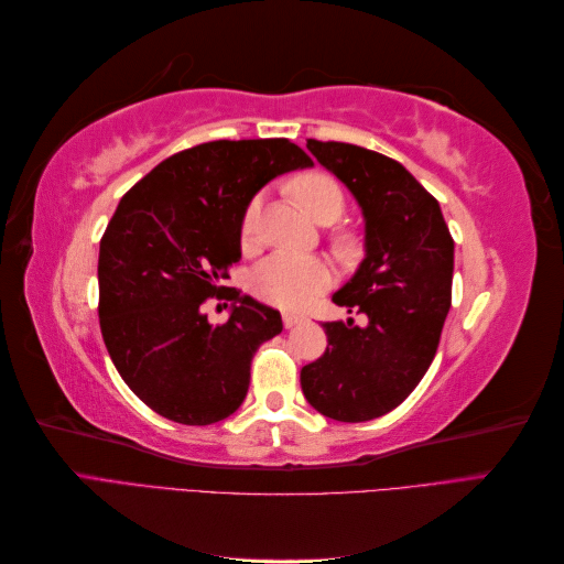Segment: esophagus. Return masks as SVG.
<instances>
[{"label": "esophagus", "mask_w": 564, "mask_h": 564, "mask_svg": "<svg viewBox=\"0 0 564 564\" xmlns=\"http://www.w3.org/2000/svg\"><path fill=\"white\" fill-rule=\"evenodd\" d=\"M282 322H284L286 329H292V327H296V324L305 322V317L299 315V313H282Z\"/></svg>", "instance_id": "obj_1"}]
</instances>
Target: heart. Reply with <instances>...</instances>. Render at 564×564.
Listing matches in <instances>:
<instances>
[{"label":"heart","mask_w":564,"mask_h":564,"mask_svg":"<svg viewBox=\"0 0 564 564\" xmlns=\"http://www.w3.org/2000/svg\"><path fill=\"white\" fill-rule=\"evenodd\" d=\"M289 193L301 204V209L313 220L338 218L344 212V193L340 185L319 172L296 176L289 183ZM261 199L256 197L242 218V240L249 245L259 220ZM332 284V268L315 256H292L275 253L251 270L249 286L251 292L265 303L280 305V308L296 311L308 305L317 294Z\"/></svg>","instance_id":"obj_1"}]
</instances>
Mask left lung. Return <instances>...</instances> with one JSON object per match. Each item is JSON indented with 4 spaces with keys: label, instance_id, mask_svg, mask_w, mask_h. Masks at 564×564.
<instances>
[{
    "label": "left lung",
    "instance_id": "left-lung-1",
    "mask_svg": "<svg viewBox=\"0 0 564 564\" xmlns=\"http://www.w3.org/2000/svg\"><path fill=\"white\" fill-rule=\"evenodd\" d=\"M313 158L348 187L365 220V259L332 301L352 317L324 322L329 346L301 369L322 416L344 423L388 414L429 371L452 305L454 240L437 199L381 152L308 141Z\"/></svg>",
    "mask_w": 564,
    "mask_h": 564
}]
</instances>
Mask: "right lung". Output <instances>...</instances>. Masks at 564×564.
<instances>
[{
    "mask_svg": "<svg viewBox=\"0 0 564 564\" xmlns=\"http://www.w3.org/2000/svg\"><path fill=\"white\" fill-rule=\"evenodd\" d=\"M286 139L212 141L160 162L119 199L98 251V317L119 377L152 412L209 425L247 398L251 357L282 317L232 292L228 319L204 301L242 259L245 212L272 178L311 169Z\"/></svg>",
    "mask_w": 564,
    "mask_h": 564,
    "instance_id": "1",
    "label": "right lung"
}]
</instances>
